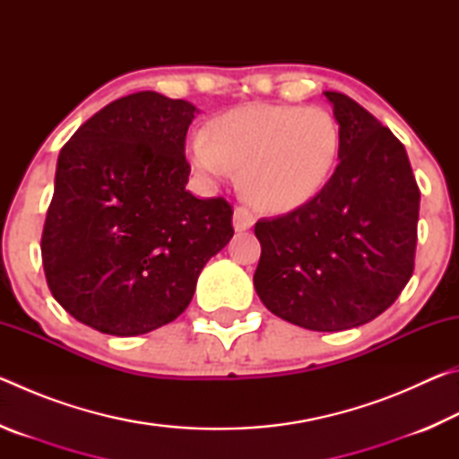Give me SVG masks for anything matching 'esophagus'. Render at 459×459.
<instances>
[{"label":"esophagus","mask_w":459,"mask_h":459,"mask_svg":"<svg viewBox=\"0 0 459 459\" xmlns=\"http://www.w3.org/2000/svg\"><path fill=\"white\" fill-rule=\"evenodd\" d=\"M232 222H235V229H237L238 232L248 230V229H251L253 224H255V214H253L251 208L237 206V208H235V216H232Z\"/></svg>","instance_id":"obj_1"}]
</instances>
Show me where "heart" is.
<instances>
[{"label": "heart", "instance_id": "b5f03b06", "mask_svg": "<svg viewBox=\"0 0 459 459\" xmlns=\"http://www.w3.org/2000/svg\"><path fill=\"white\" fill-rule=\"evenodd\" d=\"M338 121L320 107L253 103L211 121L188 139V158L219 180L240 169V188L261 211L287 212L320 192L336 168Z\"/></svg>", "mask_w": 459, "mask_h": 459}]
</instances>
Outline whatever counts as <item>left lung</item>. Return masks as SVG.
I'll return each mask as SVG.
<instances>
[{
	"label": "left lung",
	"instance_id": "obj_1",
	"mask_svg": "<svg viewBox=\"0 0 459 459\" xmlns=\"http://www.w3.org/2000/svg\"><path fill=\"white\" fill-rule=\"evenodd\" d=\"M324 95L340 126V161L304 206L255 224L253 283L281 320L340 332L375 320L405 290L421 192L391 129L344 92Z\"/></svg>",
	"mask_w": 459,
	"mask_h": 459
}]
</instances>
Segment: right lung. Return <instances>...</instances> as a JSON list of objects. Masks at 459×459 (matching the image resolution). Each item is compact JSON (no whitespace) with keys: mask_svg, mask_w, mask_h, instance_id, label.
<instances>
[{"mask_svg":"<svg viewBox=\"0 0 459 459\" xmlns=\"http://www.w3.org/2000/svg\"><path fill=\"white\" fill-rule=\"evenodd\" d=\"M194 113L188 100L134 92L60 150L40 247L54 299L74 320L113 336L174 322L235 235L227 200L186 190Z\"/></svg>","mask_w":459,"mask_h":459,"instance_id":"1","label":"right lung"}]
</instances>
